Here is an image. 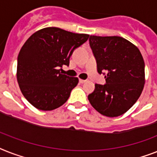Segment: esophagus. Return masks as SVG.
I'll return each instance as SVG.
<instances>
[{
	"label": "esophagus",
	"instance_id": "esophagus-1",
	"mask_svg": "<svg viewBox=\"0 0 157 157\" xmlns=\"http://www.w3.org/2000/svg\"><path fill=\"white\" fill-rule=\"evenodd\" d=\"M79 81H80V83H81V84L86 82V81H85V80H82V79H80V80H79Z\"/></svg>",
	"mask_w": 157,
	"mask_h": 157
}]
</instances>
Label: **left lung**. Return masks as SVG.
<instances>
[{"label": "left lung", "mask_w": 157, "mask_h": 157, "mask_svg": "<svg viewBox=\"0 0 157 157\" xmlns=\"http://www.w3.org/2000/svg\"><path fill=\"white\" fill-rule=\"evenodd\" d=\"M90 44L98 72H106V84H96L88 99L102 115L110 118L122 115L136 102L144 86L142 55L136 45L119 36L90 35Z\"/></svg>", "instance_id": "8db88e82"}]
</instances>
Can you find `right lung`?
Listing matches in <instances>:
<instances>
[{
  "instance_id": "1",
  "label": "right lung",
  "mask_w": 157,
  "mask_h": 157,
  "mask_svg": "<svg viewBox=\"0 0 157 157\" xmlns=\"http://www.w3.org/2000/svg\"><path fill=\"white\" fill-rule=\"evenodd\" d=\"M89 37L58 27H47L25 41L17 56V80L23 96L33 106L48 111L67 101L79 80L62 74L59 68L69 65L73 51Z\"/></svg>"
}]
</instances>
